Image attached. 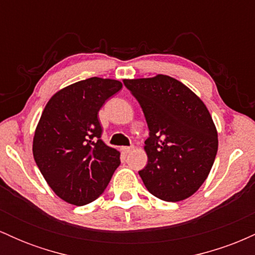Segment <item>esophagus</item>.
Here are the masks:
<instances>
[{
	"label": "esophagus",
	"mask_w": 255,
	"mask_h": 255,
	"mask_svg": "<svg viewBox=\"0 0 255 255\" xmlns=\"http://www.w3.org/2000/svg\"><path fill=\"white\" fill-rule=\"evenodd\" d=\"M133 148H134V146H122L121 150H122V152H125V153H129Z\"/></svg>",
	"instance_id": "obj_1"
}]
</instances>
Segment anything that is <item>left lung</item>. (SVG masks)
Segmentation results:
<instances>
[{"mask_svg": "<svg viewBox=\"0 0 255 255\" xmlns=\"http://www.w3.org/2000/svg\"><path fill=\"white\" fill-rule=\"evenodd\" d=\"M124 84L139 102L150 130L147 164L139 171L145 187L165 201L191 197L209 176L218 150L217 129L206 105L168 75L125 79Z\"/></svg>", "mask_w": 255, "mask_h": 255, "instance_id": "8db88e82", "label": "left lung"}]
</instances>
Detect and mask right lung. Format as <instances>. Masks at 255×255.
<instances>
[{
	"instance_id": "add662e5",
	"label": "right lung",
	"mask_w": 255,
	"mask_h": 255,
	"mask_svg": "<svg viewBox=\"0 0 255 255\" xmlns=\"http://www.w3.org/2000/svg\"><path fill=\"white\" fill-rule=\"evenodd\" d=\"M122 89L114 79L90 78L55 93L34 131L33 157L57 197L83 206L96 200L120 165V152L104 144L98 111Z\"/></svg>"
}]
</instances>
